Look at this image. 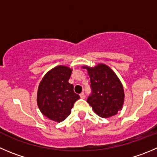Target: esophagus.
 I'll return each mask as SVG.
<instances>
[{
	"label": "esophagus",
	"instance_id": "1",
	"mask_svg": "<svg viewBox=\"0 0 157 157\" xmlns=\"http://www.w3.org/2000/svg\"><path fill=\"white\" fill-rule=\"evenodd\" d=\"M79 95H80V97H81L82 98H86V95H85L84 92H82V93H80Z\"/></svg>",
	"mask_w": 157,
	"mask_h": 157
}]
</instances>
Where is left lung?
Returning a JSON list of instances; mask_svg holds the SVG:
<instances>
[{"label": "left lung", "mask_w": 157, "mask_h": 157, "mask_svg": "<svg viewBox=\"0 0 157 157\" xmlns=\"http://www.w3.org/2000/svg\"><path fill=\"white\" fill-rule=\"evenodd\" d=\"M86 68L90 77L92 94L87 102L100 117L109 118L117 114L124 102V90L116 73L105 64Z\"/></svg>", "instance_id": "1"}]
</instances>
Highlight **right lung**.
<instances>
[{"label":"right lung","instance_id":"right-lung-1","mask_svg":"<svg viewBox=\"0 0 157 157\" xmlns=\"http://www.w3.org/2000/svg\"><path fill=\"white\" fill-rule=\"evenodd\" d=\"M72 69L58 65L48 71L40 82L37 103L40 111L55 122L65 120L71 113L75 102L80 98L68 82Z\"/></svg>","mask_w":157,"mask_h":157}]
</instances>
